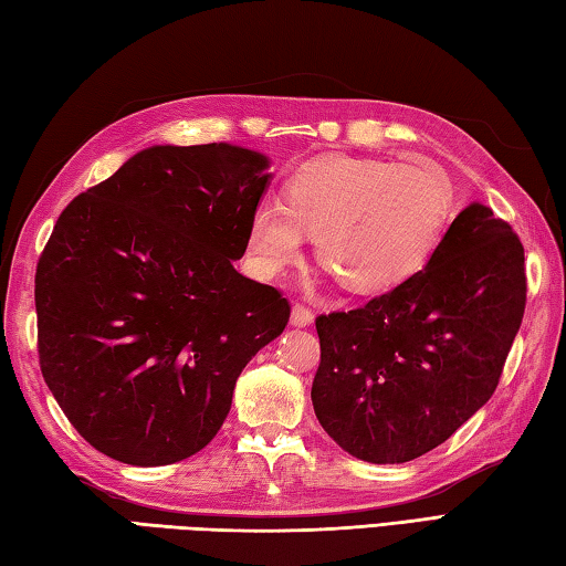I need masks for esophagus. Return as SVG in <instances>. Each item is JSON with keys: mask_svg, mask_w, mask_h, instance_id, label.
Masks as SVG:
<instances>
[{"mask_svg": "<svg viewBox=\"0 0 566 566\" xmlns=\"http://www.w3.org/2000/svg\"><path fill=\"white\" fill-rule=\"evenodd\" d=\"M312 321H314V312L306 304L296 302L292 306V324L294 326H308V324H312Z\"/></svg>", "mask_w": 566, "mask_h": 566, "instance_id": "1", "label": "esophagus"}]
</instances>
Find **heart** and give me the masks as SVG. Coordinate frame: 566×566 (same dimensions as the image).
<instances>
[{
  "instance_id": "obj_1",
  "label": "heart",
  "mask_w": 566,
  "mask_h": 566,
  "mask_svg": "<svg viewBox=\"0 0 566 566\" xmlns=\"http://www.w3.org/2000/svg\"><path fill=\"white\" fill-rule=\"evenodd\" d=\"M451 184L434 164L321 159L268 201L250 223V254L262 274L298 258L304 232L346 290L382 294L429 262L451 220Z\"/></svg>"
}]
</instances>
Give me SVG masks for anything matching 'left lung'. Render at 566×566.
Wrapping results in <instances>:
<instances>
[{"instance_id":"obj_1","label":"left lung","mask_w":566,"mask_h":566,"mask_svg":"<svg viewBox=\"0 0 566 566\" xmlns=\"http://www.w3.org/2000/svg\"><path fill=\"white\" fill-rule=\"evenodd\" d=\"M527 302L525 250L471 203L427 268L353 312L321 314L314 412L350 457L405 463L491 400Z\"/></svg>"}]
</instances>
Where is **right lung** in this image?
Segmentation results:
<instances>
[{
  "instance_id": "1",
  "label": "right lung",
  "mask_w": 566,
  "mask_h": 566,
  "mask_svg": "<svg viewBox=\"0 0 566 566\" xmlns=\"http://www.w3.org/2000/svg\"><path fill=\"white\" fill-rule=\"evenodd\" d=\"M226 142L149 147L75 196L36 264L39 363L87 444L132 467L218 434L254 353L292 306L242 276L270 174Z\"/></svg>"
}]
</instances>
